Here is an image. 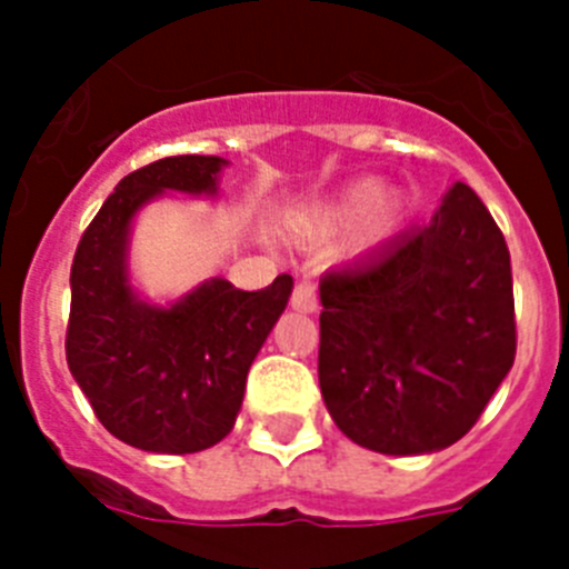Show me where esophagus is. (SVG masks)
Instances as JSON below:
<instances>
[{"instance_id": "obj_1", "label": "esophagus", "mask_w": 569, "mask_h": 569, "mask_svg": "<svg viewBox=\"0 0 569 569\" xmlns=\"http://www.w3.org/2000/svg\"><path fill=\"white\" fill-rule=\"evenodd\" d=\"M290 305H293L296 310H301V313H316V308H319V296H316L313 281L310 279L296 281L293 296H290Z\"/></svg>"}]
</instances>
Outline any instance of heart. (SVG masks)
Returning a JSON list of instances; mask_svg holds the SVG:
<instances>
[{
  "instance_id": "1",
  "label": "heart",
  "mask_w": 569,
  "mask_h": 569,
  "mask_svg": "<svg viewBox=\"0 0 569 569\" xmlns=\"http://www.w3.org/2000/svg\"><path fill=\"white\" fill-rule=\"evenodd\" d=\"M359 216V230H356V244L359 248H370L385 236H390L399 224L401 202L393 193H379L373 184H359L341 199L336 208L321 216L319 230L321 233H333L336 228L347 224L350 219Z\"/></svg>"
}]
</instances>
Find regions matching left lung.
Masks as SVG:
<instances>
[{
  "mask_svg": "<svg viewBox=\"0 0 569 569\" xmlns=\"http://www.w3.org/2000/svg\"><path fill=\"white\" fill-rule=\"evenodd\" d=\"M319 385L336 427L387 456L470 433L516 359L510 250L465 182L439 213L319 284Z\"/></svg>",
  "mask_w": 569,
  "mask_h": 569,
  "instance_id": "left-lung-1",
  "label": "left lung"
}]
</instances>
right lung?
<instances>
[{
    "mask_svg": "<svg viewBox=\"0 0 569 569\" xmlns=\"http://www.w3.org/2000/svg\"><path fill=\"white\" fill-rule=\"evenodd\" d=\"M219 156H168L133 170L79 239L70 264L68 367L104 430L148 453H199L233 430L244 381L293 290L288 273L264 290L210 279L150 308L124 268L130 219L164 190L216 193Z\"/></svg>",
    "mask_w": 569,
    "mask_h": 569,
    "instance_id": "right-lung-1",
    "label": "right lung"
}]
</instances>
